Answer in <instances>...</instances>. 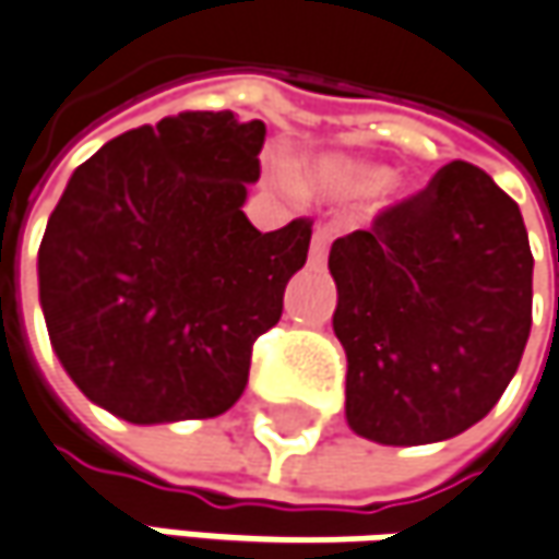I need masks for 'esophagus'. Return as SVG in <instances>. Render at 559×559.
<instances>
[{
  "instance_id": "34e87169",
  "label": "esophagus",
  "mask_w": 559,
  "mask_h": 559,
  "mask_svg": "<svg viewBox=\"0 0 559 559\" xmlns=\"http://www.w3.org/2000/svg\"><path fill=\"white\" fill-rule=\"evenodd\" d=\"M325 255H329V230H325V227H319V230L312 234V243H310L312 269H319V265L325 262Z\"/></svg>"
}]
</instances>
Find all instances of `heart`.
I'll return each mask as SVG.
<instances>
[{
  "label": "heart",
  "instance_id": "heart-1",
  "mask_svg": "<svg viewBox=\"0 0 559 559\" xmlns=\"http://www.w3.org/2000/svg\"><path fill=\"white\" fill-rule=\"evenodd\" d=\"M300 182L310 195L325 202H370L395 182V170L345 154H319L304 167Z\"/></svg>",
  "mask_w": 559,
  "mask_h": 559
}]
</instances>
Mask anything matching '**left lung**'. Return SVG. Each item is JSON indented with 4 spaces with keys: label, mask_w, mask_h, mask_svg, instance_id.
Instances as JSON below:
<instances>
[{
    "label": "left lung",
    "mask_w": 559,
    "mask_h": 559,
    "mask_svg": "<svg viewBox=\"0 0 559 559\" xmlns=\"http://www.w3.org/2000/svg\"><path fill=\"white\" fill-rule=\"evenodd\" d=\"M532 269L519 205L465 160L373 230L338 237L329 272L347 427L379 445H424L487 417L532 332Z\"/></svg>",
    "instance_id": "left-lung-1"
}]
</instances>
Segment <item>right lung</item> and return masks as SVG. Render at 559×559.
Masks as SVG:
<instances>
[{
    "label": "right lung",
    "mask_w": 559,
    "mask_h": 559,
    "mask_svg": "<svg viewBox=\"0 0 559 559\" xmlns=\"http://www.w3.org/2000/svg\"><path fill=\"white\" fill-rule=\"evenodd\" d=\"M265 122L199 110L139 126L69 177L37 252L50 345L87 402L129 424L217 417L281 319L310 221L262 234L243 202Z\"/></svg>",
    "instance_id": "add662e5"
}]
</instances>
